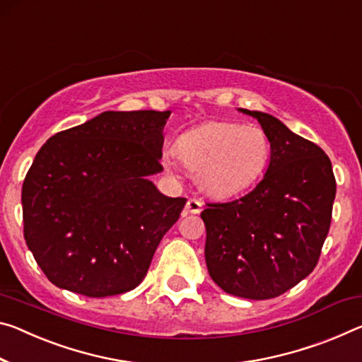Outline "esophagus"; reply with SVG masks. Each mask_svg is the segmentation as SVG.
I'll use <instances>...</instances> for the list:
<instances>
[{
    "label": "esophagus",
    "mask_w": 362,
    "mask_h": 362,
    "mask_svg": "<svg viewBox=\"0 0 362 362\" xmlns=\"http://www.w3.org/2000/svg\"><path fill=\"white\" fill-rule=\"evenodd\" d=\"M185 209L187 212H190V214H199V212L203 211V203L197 198H190L185 204Z\"/></svg>",
    "instance_id": "obj_1"
}]
</instances>
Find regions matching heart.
I'll use <instances>...</instances> for the list:
<instances>
[{
  "label": "heart",
  "mask_w": 362,
  "mask_h": 362,
  "mask_svg": "<svg viewBox=\"0 0 362 362\" xmlns=\"http://www.w3.org/2000/svg\"><path fill=\"white\" fill-rule=\"evenodd\" d=\"M172 151L194 172L203 192L228 198L245 192L262 175L271 156V140L257 125L212 120L183 132ZM163 163L169 168V156Z\"/></svg>",
  "instance_id": "obj_1"
}]
</instances>
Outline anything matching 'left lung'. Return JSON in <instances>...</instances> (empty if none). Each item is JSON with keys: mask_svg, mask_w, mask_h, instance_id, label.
Returning <instances> with one entry per match:
<instances>
[{"mask_svg": "<svg viewBox=\"0 0 362 362\" xmlns=\"http://www.w3.org/2000/svg\"><path fill=\"white\" fill-rule=\"evenodd\" d=\"M238 111L261 124L271 140V160L248 194L206 204L204 257L211 279L226 293L269 300L293 288L317 264L337 183L317 145L271 114Z\"/></svg>", "mask_w": 362, "mask_h": 362, "instance_id": "obj_1", "label": "left lung"}]
</instances>
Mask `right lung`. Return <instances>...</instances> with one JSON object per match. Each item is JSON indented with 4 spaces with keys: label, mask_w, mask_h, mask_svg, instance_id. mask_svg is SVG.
Wrapping results in <instances>:
<instances>
[{
    "label": "right lung",
    "mask_w": 362,
    "mask_h": 362,
    "mask_svg": "<svg viewBox=\"0 0 362 362\" xmlns=\"http://www.w3.org/2000/svg\"><path fill=\"white\" fill-rule=\"evenodd\" d=\"M170 111H105L51 136L22 185L24 237L51 284L105 298L145 279L185 198L150 180L163 172Z\"/></svg>",
    "instance_id": "add662e5"
}]
</instances>
